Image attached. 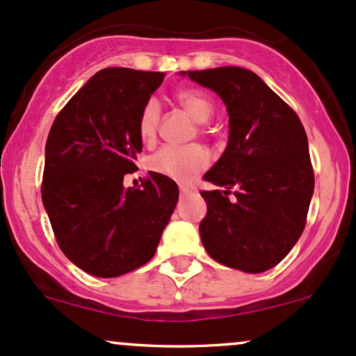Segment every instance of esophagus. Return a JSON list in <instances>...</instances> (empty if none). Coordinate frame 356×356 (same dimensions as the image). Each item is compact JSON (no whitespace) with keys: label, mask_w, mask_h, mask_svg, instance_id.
<instances>
[{"label":"esophagus","mask_w":356,"mask_h":356,"mask_svg":"<svg viewBox=\"0 0 356 356\" xmlns=\"http://www.w3.org/2000/svg\"><path fill=\"white\" fill-rule=\"evenodd\" d=\"M179 189H181V195H189V193L195 191V188H191V186H186V184L179 186Z\"/></svg>","instance_id":"1"}]
</instances>
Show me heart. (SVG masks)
Instances as JSON below:
<instances>
[{
  "label": "heart",
  "mask_w": 356,
  "mask_h": 356,
  "mask_svg": "<svg viewBox=\"0 0 356 356\" xmlns=\"http://www.w3.org/2000/svg\"><path fill=\"white\" fill-rule=\"evenodd\" d=\"M175 102L181 108L200 124L213 115V103L198 89H181L175 92ZM161 108L156 99H148L138 117V134L145 145H152L160 129ZM210 163V155L201 145L163 146L149 160V168L163 177L177 182H189Z\"/></svg>",
  "instance_id": "obj_1"
}]
</instances>
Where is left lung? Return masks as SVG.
I'll return each instance as SVG.
<instances>
[{
	"label": "left lung",
	"instance_id": "obj_1",
	"mask_svg": "<svg viewBox=\"0 0 356 356\" xmlns=\"http://www.w3.org/2000/svg\"><path fill=\"white\" fill-rule=\"evenodd\" d=\"M188 75L217 92L229 113L227 148L203 175L225 191H201L208 207L201 241L225 267L248 274L268 270L296 245L307 224L315 186L307 132L296 111L248 68Z\"/></svg>",
	"mask_w": 356,
	"mask_h": 356
}]
</instances>
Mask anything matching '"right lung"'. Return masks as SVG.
I'll return each mask as SVG.
<instances>
[{"label":"right lung","mask_w":356,"mask_h":356,"mask_svg":"<svg viewBox=\"0 0 356 356\" xmlns=\"http://www.w3.org/2000/svg\"><path fill=\"white\" fill-rule=\"evenodd\" d=\"M163 77L103 68L49 129L42 204L60 250L96 277H118L148 264L177 203V184L156 172L139 188H124L143 149L139 111Z\"/></svg>","instance_id":"add662e5"}]
</instances>
